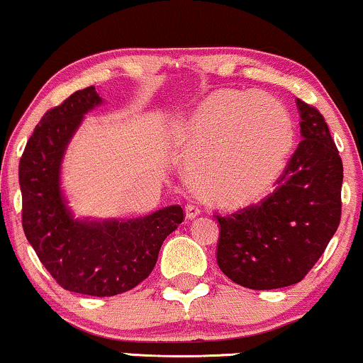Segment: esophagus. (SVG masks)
<instances>
[{
  "mask_svg": "<svg viewBox=\"0 0 363 363\" xmlns=\"http://www.w3.org/2000/svg\"><path fill=\"white\" fill-rule=\"evenodd\" d=\"M184 213H186V219L187 221H192V219H196L197 216L201 214V209L197 208L196 204H187L184 208Z\"/></svg>",
  "mask_w": 363,
  "mask_h": 363,
  "instance_id": "esophagus-1",
  "label": "esophagus"
}]
</instances>
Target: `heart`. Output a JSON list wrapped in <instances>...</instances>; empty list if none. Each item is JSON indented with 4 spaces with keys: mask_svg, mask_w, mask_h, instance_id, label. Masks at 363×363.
<instances>
[{
    "mask_svg": "<svg viewBox=\"0 0 363 363\" xmlns=\"http://www.w3.org/2000/svg\"><path fill=\"white\" fill-rule=\"evenodd\" d=\"M295 127L269 95L218 91L182 127L191 182L206 201L246 208L273 189L290 159Z\"/></svg>",
    "mask_w": 363,
    "mask_h": 363,
    "instance_id": "heart-1",
    "label": "heart"
}]
</instances>
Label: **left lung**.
<instances>
[{"label": "left lung", "instance_id": "1", "mask_svg": "<svg viewBox=\"0 0 363 363\" xmlns=\"http://www.w3.org/2000/svg\"><path fill=\"white\" fill-rule=\"evenodd\" d=\"M296 108L301 142L277 191L259 206L218 216L219 268L251 290L301 281L340 224L342 159L322 113L298 99Z\"/></svg>", "mask_w": 363, "mask_h": 363}]
</instances>
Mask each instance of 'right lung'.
Instances as JSON below:
<instances>
[{
    "label": "right lung",
    "instance_id": "add662e5",
    "mask_svg": "<svg viewBox=\"0 0 363 363\" xmlns=\"http://www.w3.org/2000/svg\"><path fill=\"white\" fill-rule=\"evenodd\" d=\"M104 99L95 86L48 110L20 160L23 231L41 264L68 291L113 296L135 288L157 263L160 246L182 223L179 204L132 219L75 216L62 186L68 144Z\"/></svg>",
    "mask_w": 363,
    "mask_h": 363
}]
</instances>
